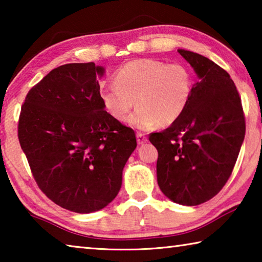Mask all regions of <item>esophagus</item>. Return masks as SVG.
I'll return each mask as SVG.
<instances>
[{
    "label": "esophagus",
    "instance_id": "esophagus-1",
    "mask_svg": "<svg viewBox=\"0 0 262 262\" xmlns=\"http://www.w3.org/2000/svg\"><path fill=\"white\" fill-rule=\"evenodd\" d=\"M136 137H137V143H139V144H143V143H145V142H147V136H145L143 133L137 132Z\"/></svg>",
    "mask_w": 262,
    "mask_h": 262
}]
</instances>
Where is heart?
Here are the masks:
<instances>
[{
	"label": "heart",
	"mask_w": 262,
	"mask_h": 262,
	"mask_svg": "<svg viewBox=\"0 0 262 262\" xmlns=\"http://www.w3.org/2000/svg\"><path fill=\"white\" fill-rule=\"evenodd\" d=\"M115 83L100 86L99 95L107 112L118 121L129 119L133 127L147 130L156 123L168 126L178 120L193 92V73L184 63L155 59L127 62L114 74Z\"/></svg>",
	"instance_id": "1"
}]
</instances>
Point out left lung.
Returning <instances> with one entry per match:
<instances>
[{
  "label": "left lung",
  "instance_id": "8db88e82",
  "mask_svg": "<svg viewBox=\"0 0 262 262\" xmlns=\"http://www.w3.org/2000/svg\"><path fill=\"white\" fill-rule=\"evenodd\" d=\"M198 74L178 120L149 141L158 150L157 181L176 203L198 206L227 184L245 137L242 99L230 75L198 53L178 50Z\"/></svg>",
  "mask_w": 262,
  "mask_h": 262
}]
</instances>
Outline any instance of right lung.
Masks as SVG:
<instances>
[{
    "label": "right lung",
    "instance_id": "add662e5",
    "mask_svg": "<svg viewBox=\"0 0 262 262\" xmlns=\"http://www.w3.org/2000/svg\"><path fill=\"white\" fill-rule=\"evenodd\" d=\"M94 62L60 66L28 92L18 140L38 187L57 206L88 214L117 196L136 135L104 110Z\"/></svg>",
    "mask_w": 262,
    "mask_h": 262
}]
</instances>
